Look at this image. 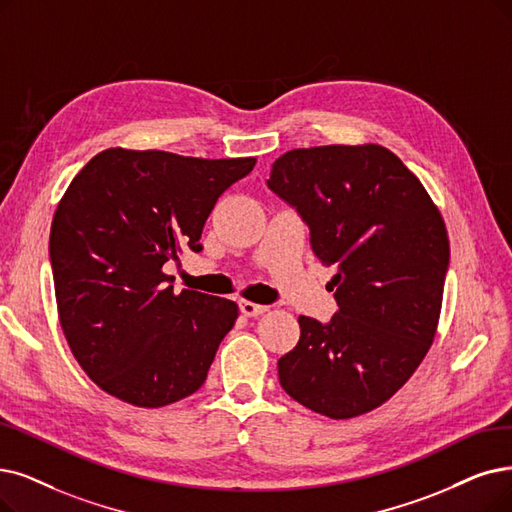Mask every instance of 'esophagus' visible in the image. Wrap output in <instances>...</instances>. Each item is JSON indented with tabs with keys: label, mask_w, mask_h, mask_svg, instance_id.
Listing matches in <instances>:
<instances>
[{
	"label": "esophagus",
	"mask_w": 512,
	"mask_h": 512,
	"mask_svg": "<svg viewBox=\"0 0 512 512\" xmlns=\"http://www.w3.org/2000/svg\"><path fill=\"white\" fill-rule=\"evenodd\" d=\"M239 309L245 317H258L262 313H267L269 306H262V304H256V302H250V300H241Z\"/></svg>",
	"instance_id": "1"
}]
</instances>
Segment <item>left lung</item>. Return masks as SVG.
I'll list each match as a JSON object with an SVG mask.
<instances>
[{"label":"left lung","instance_id":"left-lung-1","mask_svg":"<svg viewBox=\"0 0 512 512\" xmlns=\"http://www.w3.org/2000/svg\"><path fill=\"white\" fill-rule=\"evenodd\" d=\"M267 185L311 229L338 311L298 317L300 340L277 363L283 391L332 420L367 414L412 378L437 334L449 239L414 172L380 145L283 153Z\"/></svg>","mask_w":512,"mask_h":512}]
</instances>
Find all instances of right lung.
Returning <instances> with one entry per match:
<instances>
[{
    "instance_id": "add662e5",
    "label": "right lung",
    "mask_w": 512,
    "mask_h": 512,
    "mask_svg": "<svg viewBox=\"0 0 512 512\" xmlns=\"http://www.w3.org/2000/svg\"><path fill=\"white\" fill-rule=\"evenodd\" d=\"M254 166L256 157L115 147L71 180L50 229L58 321L81 370L111 397L153 410L206 382L239 306L176 294L163 264L201 250L218 197Z\"/></svg>"
}]
</instances>
